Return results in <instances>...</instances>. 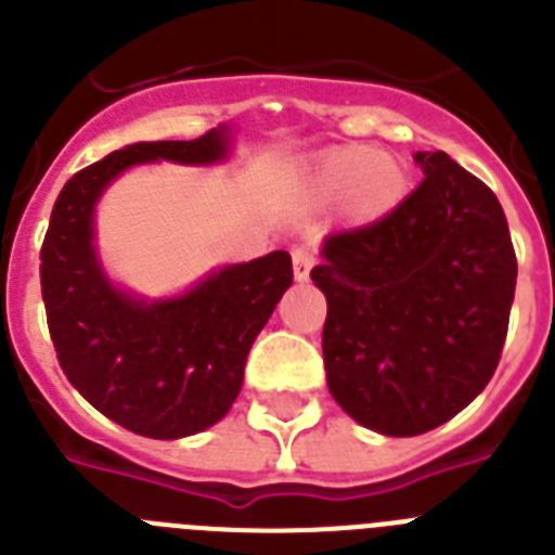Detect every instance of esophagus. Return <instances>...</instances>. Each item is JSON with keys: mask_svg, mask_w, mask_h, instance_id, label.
I'll return each instance as SVG.
<instances>
[{"mask_svg": "<svg viewBox=\"0 0 555 555\" xmlns=\"http://www.w3.org/2000/svg\"><path fill=\"white\" fill-rule=\"evenodd\" d=\"M292 263H294V278H297V281H308V274H311L313 269V253L308 247H294Z\"/></svg>", "mask_w": 555, "mask_h": 555, "instance_id": "obj_1", "label": "esophagus"}]
</instances>
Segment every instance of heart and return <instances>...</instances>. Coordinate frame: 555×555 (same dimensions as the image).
Wrapping results in <instances>:
<instances>
[{"mask_svg":"<svg viewBox=\"0 0 555 555\" xmlns=\"http://www.w3.org/2000/svg\"><path fill=\"white\" fill-rule=\"evenodd\" d=\"M311 191L320 203L345 199L356 219H377L403 199L405 171L391 155L372 146H341L317 166Z\"/></svg>","mask_w":555,"mask_h":555,"instance_id":"heart-1","label":"heart"}]
</instances>
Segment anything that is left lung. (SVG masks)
Masks as SVG:
<instances>
[{
    "instance_id": "obj_1",
    "label": "left lung",
    "mask_w": 555,
    "mask_h": 555,
    "mask_svg": "<svg viewBox=\"0 0 555 555\" xmlns=\"http://www.w3.org/2000/svg\"><path fill=\"white\" fill-rule=\"evenodd\" d=\"M423 183L370 224L336 230L311 281L327 300V389L364 428L420 436L483 391L508 333L517 255L487 183L416 152Z\"/></svg>"
}]
</instances>
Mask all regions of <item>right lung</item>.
I'll use <instances>...</instances> for the list:
<instances>
[{
    "label": "right lung",
    "instance_id": "1",
    "mask_svg": "<svg viewBox=\"0 0 555 555\" xmlns=\"http://www.w3.org/2000/svg\"><path fill=\"white\" fill-rule=\"evenodd\" d=\"M224 130L194 141H141L86 166L63 185L41 244V294L63 375L96 411L150 439H180L219 423L244 380V364L283 292L286 249L214 272L178 300L146 302L102 274L91 214L102 189L141 160L210 164Z\"/></svg>",
    "mask_w": 555,
    "mask_h": 555
}]
</instances>
